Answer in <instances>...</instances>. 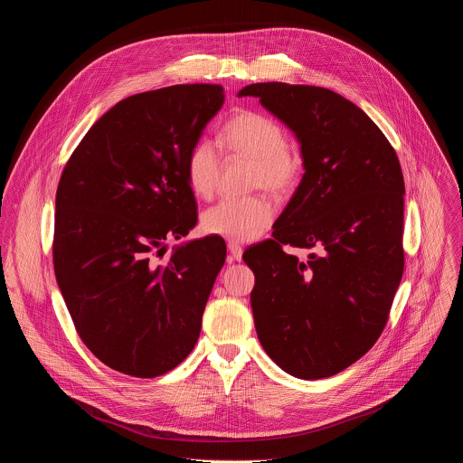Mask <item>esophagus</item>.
<instances>
[{"mask_svg":"<svg viewBox=\"0 0 463 463\" xmlns=\"http://www.w3.org/2000/svg\"><path fill=\"white\" fill-rule=\"evenodd\" d=\"M229 252H231V256L236 260V261H240L241 260V254H243V247L240 245V243H236V241H229Z\"/></svg>","mask_w":463,"mask_h":463,"instance_id":"34e87169","label":"esophagus"}]
</instances>
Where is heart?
Returning a JSON list of instances; mask_svg holds the SVG:
<instances>
[{"mask_svg": "<svg viewBox=\"0 0 463 463\" xmlns=\"http://www.w3.org/2000/svg\"><path fill=\"white\" fill-rule=\"evenodd\" d=\"M222 145L254 161L252 184L273 194L289 192L300 174L297 156L288 148L286 129L268 115L240 111L231 117L222 129ZM220 154L209 141H197L184 163V175L190 190L197 197H211L220 177ZM275 211L263 195L225 197L203 213V231L232 241H250L273 222Z\"/></svg>", "mask_w": 463, "mask_h": 463, "instance_id": "1", "label": "heart"}]
</instances>
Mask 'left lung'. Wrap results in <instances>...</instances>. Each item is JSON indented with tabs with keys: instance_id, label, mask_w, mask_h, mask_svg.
Segmentation results:
<instances>
[{
	"instance_id": "left-lung-1",
	"label": "left lung",
	"mask_w": 463,
	"mask_h": 463,
	"mask_svg": "<svg viewBox=\"0 0 463 463\" xmlns=\"http://www.w3.org/2000/svg\"><path fill=\"white\" fill-rule=\"evenodd\" d=\"M238 97L260 99L293 131L304 166L273 240L243 254L258 339L289 375H335L375 345L403 277L400 159L375 122L332 90L260 82ZM284 244L316 250L298 260Z\"/></svg>"
}]
</instances>
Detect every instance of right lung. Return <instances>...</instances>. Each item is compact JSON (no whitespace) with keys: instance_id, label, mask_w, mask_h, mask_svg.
<instances>
[{"instance_id":"1","label":"right lung","mask_w":463,"mask_h":463,"mask_svg":"<svg viewBox=\"0 0 463 463\" xmlns=\"http://www.w3.org/2000/svg\"><path fill=\"white\" fill-rule=\"evenodd\" d=\"M223 106L218 84L131 95L91 128L56 190L54 275L77 332L106 366L157 377L186 359L227 247L165 241L197 223L190 148Z\"/></svg>"}]
</instances>
